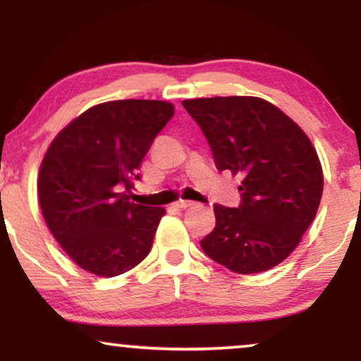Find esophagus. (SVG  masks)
<instances>
[{"instance_id":"esophagus-1","label":"esophagus","mask_w":361,"mask_h":361,"mask_svg":"<svg viewBox=\"0 0 361 361\" xmlns=\"http://www.w3.org/2000/svg\"><path fill=\"white\" fill-rule=\"evenodd\" d=\"M174 205L177 207V209H187V207L194 205V202H192V200H179V202H176Z\"/></svg>"}]
</instances>
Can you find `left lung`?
I'll list each match as a JSON object with an SVG mask.
<instances>
[{"instance_id":"8db88e82","label":"left lung","mask_w":361,"mask_h":361,"mask_svg":"<svg viewBox=\"0 0 361 361\" xmlns=\"http://www.w3.org/2000/svg\"><path fill=\"white\" fill-rule=\"evenodd\" d=\"M219 171L243 176L240 205L215 204V228L200 241L226 269L253 274L293 253L317 214L322 167L305 133L273 103L255 97L184 100Z\"/></svg>"}]
</instances>
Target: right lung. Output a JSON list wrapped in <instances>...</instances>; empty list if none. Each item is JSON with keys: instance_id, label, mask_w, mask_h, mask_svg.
<instances>
[{"instance_id": "right-lung-1", "label": "right lung", "mask_w": 361, "mask_h": 361, "mask_svg": "<svg viewBox=\"0 0 361 361\" xmlns=\"http://www.w3.org/2000/svg\"><path fill=\"white\" fill-rule=\"evenodd\" d=\"M172 115L167 102H106L82 113L49 146L39 204L54 238L82 269L113 278L151 251L166 210L133 204L121 190L141 179V162Z\"/></svg>"}]
</instances>
